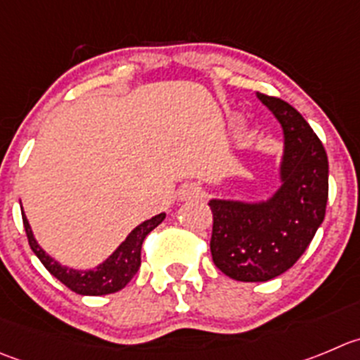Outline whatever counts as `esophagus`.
Here are the masks:
<instances>
[{
	"instance_id": "esophagus-1",
	"label": "esophagus",
	"mask_w": 360,
	"mask_h": 360,
	"mask_svg": "<svg viewBox=\"0 0 360 360\" xmlns=\"http://www.w3.org/2000/svg\"><path fill=\"white\" fill-rule=\"evenodd\" d=\"M201 187L194 186V184H187V186L182 187V191H180V198H182L184 201H191V200H200L201 198Z\"/></svg>"
}]
</instances>
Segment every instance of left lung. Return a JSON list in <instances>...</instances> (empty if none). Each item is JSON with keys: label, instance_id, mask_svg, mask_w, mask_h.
I'll use <instances>...</instances> for the list:
<instances>
[{"label": "left lung", "instance_id": "obj_1", "mask_svg": "<svg viewBox=\"0 0 360 360\" xmlns=\"http://www.w3.org/2000/svg\"><path fill=\"white\" fill-rule=\"evenodd\" d=\"M283 129L279 187L265 200L212 198L210 251L235 281L263 283L295 265L325 217L328 160L309 123L288 102L256 94Z\"/></svg>", "mask_w": 360, "mask_h": 360}]
</instances>
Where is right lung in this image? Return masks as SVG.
Instances as JSON below:
<instances>
[{
  "label": "right lung",
  "instance_id": "right-lung-1",
  "mask_svg": "<svg viewBox=\"0 0 360 360\" xmlns=\"http://www.w3.org/2000/svg\"><path fill=\"white\" fill-rule=\"evenodd\" d=\"M20 212H22V222L24 229H26V235H28V242L32 251L35 252L37 258L42 262V265L56 277L58 281H61L67 288H70L72 292L79 293V295H90V297H98V295H108V293L120 292L122 288H125L127 283L134 277V274L138 272L139 266H141V245L143 240L146 238V235L155 229L160 222L166 219V212H160V214L153 215L152 219H146L141 224L136 226L131 233L127 235L125 240L104 259L98 265H95L94 269H72V266L61 265L58 259H54L53 256L47 255L44 251L42 245L37 242L35 235H33V229L30 226L28 217L24 214L22 205H20Z\"/></svg>",
  "mask_w": 360,
  "mask_h": 360
}]
</instances>
